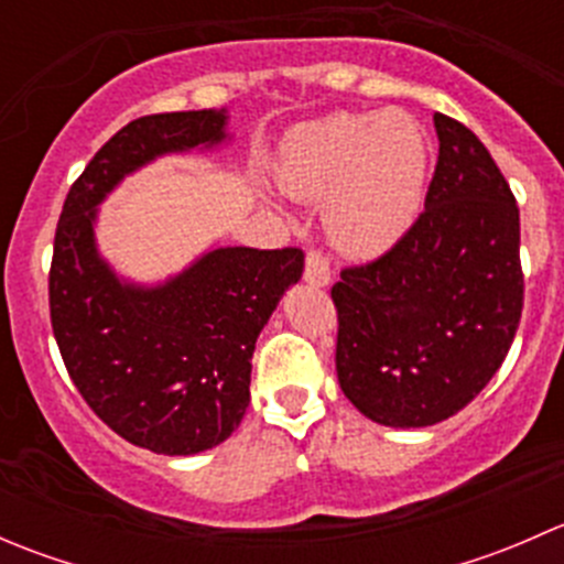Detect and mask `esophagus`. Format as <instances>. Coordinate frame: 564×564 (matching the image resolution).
<instances>
[{"label": "esophagus", "instance_id": "esophagus-1", "mask_svg": "<svg viewBox=\"0 0 564 564\" xmlns=\"http://www.w3.org/2000/svg\"><path fill=\"white\" fill-rule=\"evenodd\" d=\"M305 281L311 286H327L329 283V259L322 250H308V256H305Z\"/></svg>", "mask_w": 564, "mask_h": 564}]
</instances>
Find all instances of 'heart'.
<instances>
[{
  "label": "heart",
  "instance_id": "b5f03b06",
  "mask_svg": "<svg viewBox=\"0 0 564 564\" xmlns=\"http://www.w3.org/2000/svg\"><path fill=\"white\" fill-rule=\"evenodd\" d=\"M425 144L398 113H338L297 133L283 185L327 198L333 240L351 253H382L414 220L423 196Z\"/></svg>",
  "mask_w": 564,
  "mask_h": 564
}]
</instances>
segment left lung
<instances>
[{"instance_id":"1","label":"left lung","mask_w":564,"mask_h":564,"mask_svg":"<svg viewBox=\"0 0 564 564\" xmlns=\"http://www.w3.org/2000/svg\"><path fill=\"white\" fill-rule=\"evenodd\" d=\"M440 161L425 209L392 248L340 270L335 368L368 420L453 417L508 357L524 311L519 204L491 152L434 113Z\"/></svg>"}]
</instances>
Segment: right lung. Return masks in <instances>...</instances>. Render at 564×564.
Segmentation results:
<instances>
[{
	"label": "right lung",
	"mask_w": 564,
	"mask_h": 564,
	"mask_svg": "<svg viewBox=\"0 0 564 564\" xmlns=\"http://www.w3.org/2000/svg\"><path fill=\"white\" fill-rule=\"evenodd\" d=\"M224 124V111L128 122L70 185L54 235L48 308L67 373L113 434L163 456H193L235 434L256 338L303 275L305 253L218 248L163 286H130L95 250V207L152 158L218 144Z\"/></svg>",
	"instance_id": "obj_1"
}]
</instances>
